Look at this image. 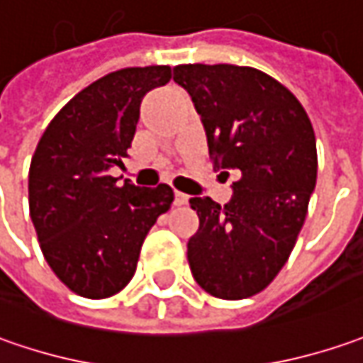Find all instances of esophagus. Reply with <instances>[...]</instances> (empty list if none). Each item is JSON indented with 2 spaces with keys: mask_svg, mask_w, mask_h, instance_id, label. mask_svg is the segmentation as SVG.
<instances>
[{
  "mask_svg": "<svg viewBox=\"0 0 363 363\" xmlns=\"http://www.w3.org/2000/svg\"><path fill=\"white\" fill-rule=\"evenodd\" d=\"M186 203H189V196H186L184 193H179V191H177V193H174V205L182 206V205H186Z\"/></svg>",
  "mask_w": 363,
  "mask_h": 363,
  "instance_id": "esophagus-1",
  "label": "esophagus"
}]
</instances>
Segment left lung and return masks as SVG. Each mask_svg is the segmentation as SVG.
Listing matches in <instances>:
<instances>
[{
	"mask_svg": "<svg viewBox=\"0 0 363 363\" xmlns=\"http://www.w3.org/2000/svg\"><path fill=\"white\" fill-rule=\"evenodd\" d=\"M201 114L215 164L239 170L231 203L193 196L199 231L186 245L194 281L219 299L263 291L287 263L318 181L311 120L281 82L249 66L174 68Z\"/></svg>",
	"mask_w": 363,
	"mask_h": 363,
	"instance_id": "obj_1",
	"label": "left lung"
}]
</instances>
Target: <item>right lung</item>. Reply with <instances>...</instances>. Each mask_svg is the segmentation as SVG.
I'll list each match as a JSON object with an SVG mask.
<instances>
[{"label": "right lung", "mask_w": 363, "mask_h": 363, "mask_svg": "<svg viewBox=\"0 0 363 363\" xmlns=\"http://www.w3.org/2000/svg\"><path fill=\"white\" fill-rule=\"evenodd\" d=\"M170 78V66L106 74L57 112L35 146L30 217L48 265L76 295L106 299L122 291L146 235L174 201L169 184L120 186L110 177L128 157L144 94Z\"/></svg>", "instance_id": "obj_1"}]
</instances>
